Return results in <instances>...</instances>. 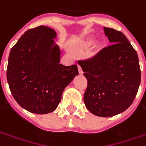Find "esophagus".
Segmentation results:
<instances>
[{"label": "esophagus", "instance_id": "obj_1", "mask_svg": "<svg viewBox=\"0 0 146 146\" xmlns=\"http://www.w3.org/2000/svg\"><path fill=\"white\" fill-rule=\"evenodd\" d=\"M78 70H79V74H80V75H82V74H83V70H82L81 66H80V65H78Z\"/></svg>", "mask_w": 146, "mask_h": 146}]
</instances>
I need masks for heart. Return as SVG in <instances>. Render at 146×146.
<instances>
[{"label":"heart","mask_w":146,"mask_h":146,"mask_svg":"<svg viewBox=\"0 0 146 146\" xmlns=\"http://www.w3.org/2000/svg\"><path fill=\"white\" fill-rule=\"evenodd\" d=\"M94 38L93 36H88V37H85L84 39H82L80 40V42L78 43L77 44V48L78 49H80V50H83V49H86L88 48L89 46H91L92 44L94 42ZM98 51V46L96 45L95 46V48L93 50V52H91L90 53V57H95V55L97 54Z\"/></svg>","instance_id":"obj_1"}]
</instances>
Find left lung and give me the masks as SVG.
<instances>
[{"label":"left lung","mask_w":146,"mask_h":146,"mask_svg":"<svg viewBox=\"0 0 146 146\" xmlns=\"http://www.w3.org/2000/svg\"><path fill=\"white\" fill-rule=\"evenodd\" d=\"M104 32L113 44L80 65L88 80L84 95L86 108L97 116L111 117L133 102L141 84V69L137 53L127 37L106 27Z\"/></svg>","instance_id":"1"}]
</instances>
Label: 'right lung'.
<instances>
[{
    "label": "right lung",
    "mask_w": 146,
    "mask_h": 146,
    "mask_svg": "<svg viewBox=\"0 0 146 146\" xmlns=\"http://www.w3.org/2000/svg\"><path fill=\"white\" fill-rule=\"evenodd\" d=\"M55 31L39 26L26 31L11 48L7 81L14 100L29 112L48 114L58 107L62 95L75 76L76 65L60 64L61 51Z\"/></svg>",
    "instance_id": "obj_1"
}]
</instances>
